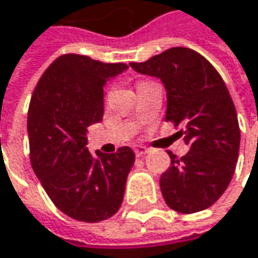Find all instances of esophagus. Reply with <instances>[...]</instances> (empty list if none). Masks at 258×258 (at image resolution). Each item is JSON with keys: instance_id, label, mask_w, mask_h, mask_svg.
<instances>
[{"instance_id": "obj_1", "label": "esophagus", "mask_w": 258, "mask_h": 258, "mask_svg": "<svg viewBox=\"0 0 258 258\" xmlns=\"http://www.w3.org/2000/svg\"><path fill=\"white\" fill-rule=\"evenodd\" d=\"M134 152H136L137 157H143V155H146L149 152V149L146 146H136L134 148Z\"/></svg>"}]
</instances>
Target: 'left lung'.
Masks as SVG:
<instances>
[{"mask_svg": "<svg viewBox=\"0 0 258 258\" xmlns=\"http://www.w3.org/2000/svg\"><path fill=\"white\" fill-rule=\"evenodd\" d=\"M130 66L161 79L167 91L166 121L185 127L178 133L189 151L180 158L169 151L170 167L160 178L167 206L180 214L208 209L227 189L239 155L240 130L224 80L188 47H172Z\"/></svg>", "mask_w": 258, "mask_h": 258, "instance_id": "obj_1", "label": "left lung"}]
</instances>
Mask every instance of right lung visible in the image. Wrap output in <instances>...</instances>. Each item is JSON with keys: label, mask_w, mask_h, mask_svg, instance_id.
<instances>
[{"label": "right lung", "mask_w": 258, "mask_h": 258, "mask_svg": "<svg viewBox=\"0 0 258 258\" xmlns=\"http://www.w3.org/2000/svg\"><path fill=\"white\" fill-rule=\"evenodd\" d=\"M128 66L85 55L56 58L40 78L28 109L29 160L53 205L78 221L98 223L118 212L134 164L128 146L92 157L86 131L104 113L103 88Z\"/></svg>", "instance_id": "obj_1"}]
</instances>
